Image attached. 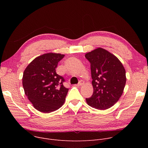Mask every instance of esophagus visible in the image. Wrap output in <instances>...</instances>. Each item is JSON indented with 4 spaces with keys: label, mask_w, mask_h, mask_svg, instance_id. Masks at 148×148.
Returning <instances> with one entry per match:
<instances>
[{
    "label": "esophagus",
    "mask_w": 148,
    "mask_h": 148,
    "mask_svg": "<svg viewBox=\"0 0 148 148\" xmlns=\"http://www.w3.org/2000/svg\"><path fill=\"white\" fill-rule=\"evenodd\" d=\"M84 84V81L81 80V81H79V82L78 83V84H77V86H82V85H83Z\"/></svg>",
    "instance_id": "1"
}]
</instances>
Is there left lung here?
Instances as JSON below:
<instances>
[{"mask_svg":"<svg viewBox=\"0 0 148 148\" xmlns=\"http://www.w3.org/2000/svg\"><path fill=\"white\" fill-rule=\"evenodd\" d=\"M91 64L92 95L86 98L88 105L98 110H107L121 97L126 84V71L119 59L99 47L85 55Z\"/></svg>","mask_w":148,"mask_h":148,"instance_id":"8db88e82","label":"left lung"}]
</instances>
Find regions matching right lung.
Here are the masks:
<instances>
[{
  "label": "right lung",
  "instance_id": "1",
  "mask_svg": "<svg viewBox=\"0 0 148 148\" xmlns=\"http://www.w3.org/2000/svg\"><path fill=\"white\" fill-rule=\"evenodd\" d=\"M64 54L49 53L35 58L23 73L25 93L35 109L50 113L64 104L69 89L63 86L64 79L56 73L58 62Z\"/></svg>",
  "mask_w": 148,
  "mask_h": 148
}]
</instances>
